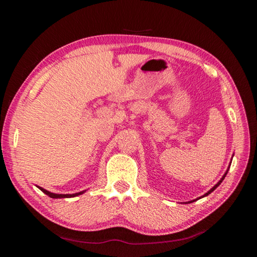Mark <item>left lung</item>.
I'll return each mask as SVG.
<instances>
[{"label":"left lung","instance_id":"8db88e82","mask_svg":"<svg viewBox=\"0 0 257 257\" xmlns=\"http://www.w3.org/2000/svg\"><path fill=\"white\" fill-rule=\"evenodd\" d=\"M227 173H228V171L224 173V175H223V177H222V178H221V180H220L219 182H217V184H216V185H215L214 187H213V188H211L210 190H208V191H207V193H206L205 195H204V196H203V197H205V196H207V195H208V194H211V193H212V191H213V190H214V189L216 188V187H219V185H220V184H221V182H222V180L224 179V177H225V176H227Z\"/></svg>","mask_w":257,"mask_h":257}]
</instances>
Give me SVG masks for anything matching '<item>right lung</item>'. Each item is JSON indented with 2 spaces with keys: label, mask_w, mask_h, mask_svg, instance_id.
<instances>
[{
  "label": "right lung",
  "mask_w": 257,
  "mask_h": 257,
  "mask_svg": "<svg viewBox=\"0 0 257 257\" xmlns=\"http://www.w3.org/2000/svg\"><path fill=\"white\" fill-rule=\"evenodd\" d=\"M38 188H40L43 193L44 194H46V195H49V196L51 197V198H64V197H75V196H78V195H81L82 193H84V191H80V193H76V194H53V193H50V191H47V190H45L44 188H42V187H38Z\"/></svg>",
  "instance_id": "obj_1"
}]
</instances>
